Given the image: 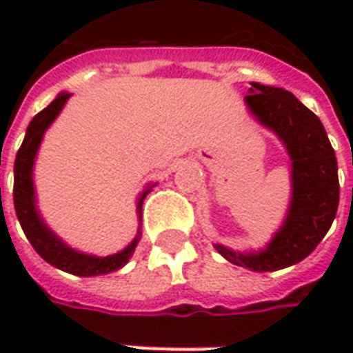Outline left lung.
Instances as JSON below:
<instances>
[{
  "label": "left lung",
  "instance_id": "8db88e82",
  "mask_svg": "<svg viewBox=\"0 0 353 353\" xmlns=\"http://www.w3.org/2000/svg\"><path fill=\"white\" fill-rule=\"evenodd\" d=\"M248 109L280 139L291 161V200L281 227L259 252L215 250L232 265L272 272L306 259L333 225L339 208V166L318 117L295 96L278 87L252 83Z\"/></svg>",
  "mask_w": 353,
  "mask_h": 353
}]
</instances>
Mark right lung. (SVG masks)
Returning a JSON list of instances; mask_svg holds the SVG:
<instances>
[{"instance_id":"obj_1","label":"right lung","mask_w":353,"mask_h":353,"mask_svg":"<svg viewBox=\"0 0 353 353\" xmlns=\"http://www.w3.org/2000/svg\"><path fill=\"white\" fill-rule=\"evenodd\" d=\"M70 92H60L50 101L47 108L39 111L37 115L32 119V123L28 124L26 136L20 145L17 159H14V189H12V200H14V212L19 217L20 227L24 230V234L30 240V244L34 245V250L49 265L57 266L64 272L75 274V276H100V274L115 272L119 268H123L132 253L136 250L139 242L141 232L138 229V234L134 236L130 244L119 253L108 255V257H96V255H88V253L77 252L72 245H68L58 238L52 230L47 227V223L43 221L41 214L35 204V187H34V162L41 145L43 136L49 128L50 124L54 123V119L60 115V111L65 105V101L70 100ZM151 187L154 185H147L143 192L138 196V217L141 219V206L143 200L151 192Z\"/></svg>"}]
</instances>
